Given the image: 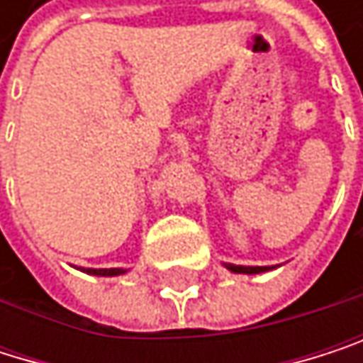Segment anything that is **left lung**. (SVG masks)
<instances>
[{
  "instance_id": "8db88e82",
  "label": "left lung",
  "mask_w": 363,
  "mask_h": 363,
  "mask_svg": "<svg viewBox=\"0 0 363 363\" xmlns=\"http://www.w3.org/2000/svg\"><path fill=\"white\" fill-rule=\"evenodd\" d=\"M231 272L235 274H261V272H267L269 267H246V265H226Z\"/></svg>"
}]
</instances>
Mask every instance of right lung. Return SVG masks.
<instances>
[{
	"label": "right lung",
	"instance_id": "right-lung-1",
	"mask_svg": "<svg viewBox=\"0 0 363 363\" xmlns=\"http://www.w3.org/2000/svg\"><path fill=\"white\" fill-rule=\"evenodd\" d=\"M87 274H94V276H117V274H123V269H117V267H113V269H85Z\"/></svg>",
	"mask_w": 363,
	"mask_h": 363
}]
</instances>
